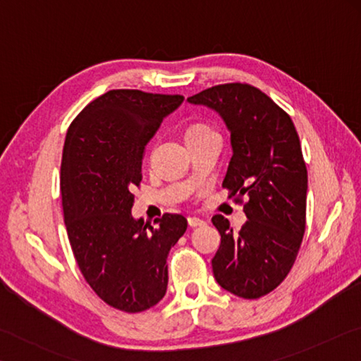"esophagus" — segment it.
Here are the masks:
<instances>
[{
    "instance_id": "esophagus-1",
    "label": "esophagus",
    "mask_w": 361,
    "mask_h": 361,
    "mask_svg": "<svg viewBox=\"0 0 361 361\" xmlns=\"http://www.w3.org/2000/svg\"><path fill=\"white\" fill-rule=\"evenodd\" d=\"M187 220H188V225H190L192 228H197V226L204 225V220H201L198 217H188Z\"/></svg>"
}]
</instances>
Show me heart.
Listing matches in <instances>:
<instances>
[{
	"label": "heart",
	"mask_w": 361,
	"mask_h": 361,
	"mask_svg": "<svg viewBox=\"0 0 361 361\" xmlns=\"http://www.w3.org/2000/svg\"><path fill=\"white\" fill-rule=\"evenodd\" d=\"M207 128L206 126H203V125H193V126H190V128L187 130V135H192V133H201V131H206Z\"/></svg>",
	"instance_id": "1"
}]
</instances>
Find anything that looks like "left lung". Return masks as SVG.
Instances as JSON below:
<instances>
[{
    "mask_svg": "<svg viewBox=\"0 0 361 361\" xmlns=\"http://www.w3.org/2000/svg\"><path fill=\"white\" fill-rule=\"evenodd\" d=\"M187 101L224 118L233 157L222 185L239 203L249 198L239 231L220 214L212 217L222 238L214 277L226 292L257 300L286 279L305 236L307 169L298 133L286 111L249 84L216 85Z\"/></svg>",
    "mask_w": 361,
    "mask_h": 361,
    "instance_id": "obj_1",
    "label": "left lung"
}]
</instances>
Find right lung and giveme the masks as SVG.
Instances as JSON below:
<instances>
[{
  "instance_id": "1",
  "label": "right lung",
  "mask_w": 361,
  "mask_h": 361,
  "mask_svg": "<svg viewBox=\"0 0 361 361\" xmlns=\"http://www.w3.org/2000/svg\"><path fill=\"white\" fill-rule=\"evenodd\" d=\"M182 94L109 90L69 125L61 157V204L82 276L106 305L142 312L168 287L166 258L187 230L180 214L155 226L133 219V188L142 180V154Z\"/></svg>"
}]
</instances>
